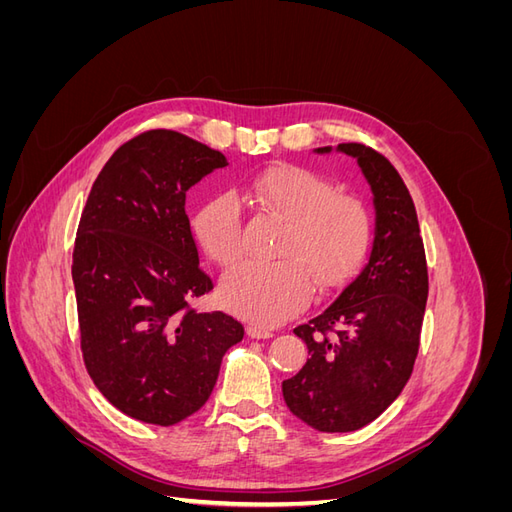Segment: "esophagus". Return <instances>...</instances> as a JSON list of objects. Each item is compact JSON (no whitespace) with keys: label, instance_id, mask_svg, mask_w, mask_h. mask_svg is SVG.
Returning a JSON list of instances; mask_svg holds the SVG:
<instances>
[{"label":"esophagus","instance_id":"esophagus-1","mask_svg":"<svg viewBox=\"0 0 512 512\" xmlns=\"http://www.w3.org/2000/svg\"><path fill=\"white\" fill-rule=\"evenodd\" d=\"M247 335H250L252 339H269V337H273V331H269V329H260V327H247Z\"/></svg>","mask_w":512,"mask_h":512}]
</instances>
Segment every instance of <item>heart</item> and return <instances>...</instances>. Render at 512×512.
Returning <instances> with one entry per match:
<instances>
[{
  "mask_svg": "<svg viewBox=\"0 0 512 512\" xmlns=\"http://www.w3.org/2000/svg\"><path fill=\"white\" fill-rule=\"evenodd\" d=\"M243 192L286 220L277 254L282 260H247L222 280L228 312L273 327L299 314L312 294L344 284L359 269L371 245V215L363 200L339 194L316 170L277 164L247 179ZM194 235L205 254L222 267L243 252V218L235 198H209L194 215Z\"/></svg>",
  "mask_w": 512,
  "mask_h": 512,
  "instance_id": "b5f03b06",
  "label": "heart"
}]
</instances>
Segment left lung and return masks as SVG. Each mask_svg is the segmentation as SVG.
<instances>
[{
  "label": "left lung",
  "instance_id": "obj_1",
  "mask_svg": "<svg viewBox=\"0 0 512 512\" xmlns=\"http://www.w3.org/2000/svg\"><path fill=\"white\" fill-rule=\"evenodd\" d=\"M335 151L356 160L374 194V243L367 265L339 297L294 329L309 359L282 382L290 412L327 433L365 427L404 391L429 290L421 228L404 179L371 147L342 143Z\"/></svg>",
  "mask_w": 512,
  "mask_h": 512
}]
</instances>
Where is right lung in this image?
<instances>
[{"instance_id":"add662e5","label":"right lung","mask_w":512,"mask_h":512,"mask_svg":"<svg viewBox=\"0 0 512 512\" xmlns=\"http://www.w3.org/2000/svg\"><path fill=\"white\" fill-rule=\"evenodd\" d=\"M226 164L190 136L149 130L91 185L72 254L81 350L100 393L136 421L168 427L203 408L222 356L243 339L232 316L190 307L213 284L185 194Z\"/></svg>"}]
</instances>
